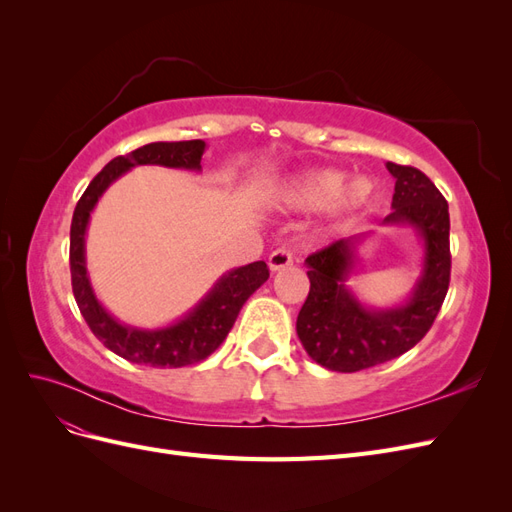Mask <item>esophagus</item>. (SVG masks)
I'll return each mask as SVG.
<instances>
[{"instance_id": "obj_1", "label": "esophagus", "mask_w": 512, "mask_h": 512, "mask_svg": "<svg viewBox=\"0 0 512 512\" xmlns=\"http://www.w3.org/2000/svg\"><path fill=\"white\" fill-rule=\"evenodd\" d=\"M292 265V254L288 247H277L275 252H271L269 256V269L275 273V271H282L286 267Z\"/></svg>"}]
</instances>
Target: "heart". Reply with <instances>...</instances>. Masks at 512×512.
I'll return each instance as SVG.
<instances>
[{
	"label": "heart",
	"mask_w": 512,
	"mask_h": 512,
	"mask_svg": "<svg viewBox=\"0 0 512 512\" xmlns=\"http://www.w3.org/2000/svg\"><path fill=\"white\" fill-rule=\"evenodd\" d=\"M282 200L288 207L301 211L333 205L337 213L354 215L374 203L376 183L369 177L348 181L344 170L337 168H312L284 185Z\"/></svg>",
	"instance_id": "obj_1"
}]
</instances>
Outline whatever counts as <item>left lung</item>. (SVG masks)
<instances>
[{
	"mask_svg": "<svg viewBox=\"0 0 512 512\" xmlns=\"http://www.w3.org/2000/svg\"><path fill=\"white\" fill-rule=\"evenodd\" d=\"M395 177L393 211L382 226H410L423 241V269L410 297L393 307L363 305L348 288L365 235L346 237L307 256L309 294L297 318L305 352L331 371L352 374L397 359L436 320L451 282L448 203L418 168L386 162Z\"/></svg>",
	"mask_w": 512,
	"mask_h": 512,
	"instance_id": "obj_1",
	"label": "left lung"
}]
</instances>
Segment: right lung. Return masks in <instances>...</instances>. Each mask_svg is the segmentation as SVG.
<instances>
[{
	"instance_id": "obj_1",
	"label": "right lung",
	"mask_w": 512,
	"mask_h": 512,
	"mask_svg": "<svg viewBox=\"0 0 512 512\" xmlns=\"http://www.w3.org/2000/svg\"><path fill=\"white\" fill-rule=\"evenodd\" d=\"M205 141L149 143L134 149L128 156L108 162L87 185L85 194L76 203L70 226V273L72 292L85 322L100 342L121 359L151 367H185L205 361L220 348L228 331L235 324L243 303L269 280L265 260L224 273L213 288L200 299L188 314L160 329H141L121 324L98 301L91 288L85 262V235L91 211L98 205L108 185L126 175L134 166L156 164L166 168L200 170Z\"/></svg>"
}]
</instances>
